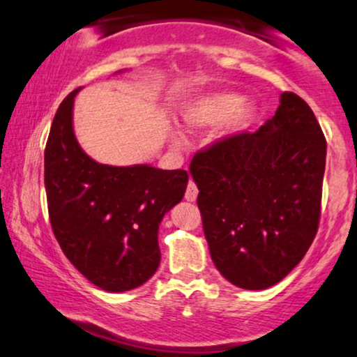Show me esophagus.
Instances as JSON below:
<instances>
[{
	"label": "esophagus",
	"mask_w": 357,
	"mask_h": 357,
	"mask_svg": "<svg viewBox=\"0 0 357 357\" xmlns=\"http://www.w3.org/2000/svg\"><path fill=\"white\" fill-rule=\"evenodd\" d=\"M196 197H197V188H196V184L192 183V181H190L188 183V188H186V192H184V199L186 201H196Z\"/></svg>",
	"instance_id": "esophagus-1"
}]
</instances>
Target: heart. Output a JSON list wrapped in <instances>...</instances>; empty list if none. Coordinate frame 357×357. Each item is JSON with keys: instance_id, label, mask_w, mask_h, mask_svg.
Here are the masks:
<instances>
[{"instance_id": "obj_1", "label": "heart", "mask_w": 357, "mask_h": 357, "mask_svg": "<svg viewBox=\"0 0 357 357\" xmlns=\"http://www.w3.org/2000/svg\"><path fill=\"white\" fill-rule=\"evenodd\" d=\"M256 118V106L244 102V98L234 91H214L201 94L188 102L179 113L181 126L188 132H196L222 123V136H234L246 131ZM178 146L179 137L173 135Z\"/></svg>"}]
</instances>
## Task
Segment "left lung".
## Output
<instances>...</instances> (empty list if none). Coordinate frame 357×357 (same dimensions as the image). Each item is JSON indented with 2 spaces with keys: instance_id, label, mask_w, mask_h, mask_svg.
<instances>
[{
  "instance_id": "obj_1",
  "label": "left lung",
  "mask_w": 357,
  "mask_h": 357,
  "mask_svg": "<svg viewBox=\"0 0 357 357\" xmlns=\"http://www.w3.org/2000/svg\"><path fill=\"white\" fill-rule=\"evenodd\" d=\"M326 139L307 102L282 93L256 132L234 135L190 165L214 266L259 291L284 279L317 233Z\"/></svg>"
}]
</instances>
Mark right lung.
<instances>
[{"label": "right lung", "instance_id": "add662e5", "mask_svg": "<svg viewBox=\"0 0 357 357\" xmlns=\"http://www.w3.org/2000/svg\"><path fill=\"white\" fill-rule=\"evenodd\" d=\"M78 91L59 105L45 149L50 221L63 252L88 281L123 293L156 273L158 229L183 199L188 173L149 165L109 166L89 158L73 128Z\"/></svg>", "mask_w": 357, "mask_h": 357}]
</instances>
